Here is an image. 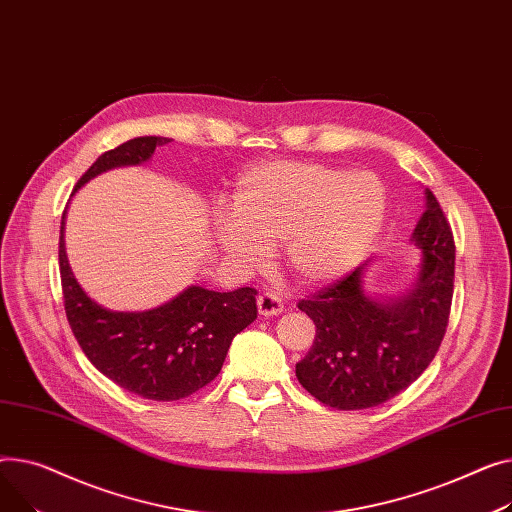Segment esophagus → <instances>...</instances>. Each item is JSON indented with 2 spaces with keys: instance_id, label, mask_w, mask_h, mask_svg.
I'll use <instances>...</instances> for the list:
<instances>
[{
  "instance_id": "34e87169",
  "label": "esophagus",
  "mask_w": 512,
  "mask_h": 512,
  "mask_svg": "<svg viewBox=\"0 0 512 512\" xmlns=\"http://www.w3.org/2000/svg\"><path fill=\"white\" fill-rule=\"evenodd\" d=\"M258 312L260 316H277L283 312V302H281V295L273 293V291H266L262 295H258Z\"/></svg>"
}]
</instances>
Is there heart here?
Masks as SVG:
<instances>
[{
	"label": "heart",
	"instance_id": "1",
	"mask_svg": "<svg viewBox=\"0 0 512 512\" xmlns=\"http://www.w3.org/2000/svg\"><path fill=\"white\" fill-rule=\"evenodd\" d=\"M231 213L217 225L225 252L246 268L281 258L304 285L335 281L368 252L384 221V190L368 171L268 161L237 179Z\"/></svg>",
	"mask_w": 512,
	"mask_h": 512
}]
</instances>
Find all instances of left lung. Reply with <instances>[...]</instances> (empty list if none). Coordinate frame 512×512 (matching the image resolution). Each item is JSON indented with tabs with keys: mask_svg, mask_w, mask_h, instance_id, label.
<instances>
[{
	"mask_svg": "<svg viewBox=\"0 0 512 512\" xmlns=\"http://www.w3.org/2000/svg\"><path fill=\"white\" fill-rule=\"evenodd\" d=\"M422 248L415 287L376 302L362 289V266L299 299L316 324L295 376L312 397L335 409H370L397 397L430 366L444 339L455 287V239L436 196L413 231Z\"/></svg>",
	"mask_w": 512,
	"mask_h": 512,
	"instance_id": "1",
	"label": "left lung"
}]
</instances>
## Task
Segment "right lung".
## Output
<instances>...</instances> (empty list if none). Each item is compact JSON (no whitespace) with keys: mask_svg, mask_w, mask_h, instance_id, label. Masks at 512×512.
Wrapping results in <instances>:
<instances>
[{"mask_svg":"<svg viewBox=\"0 0 512 512\" xmlns=\"http://www.w3.org/2000/svg\"><path fill=\"white\" fill-rule=\"evenodd\" d=\"M169 138L140 136L103 153L78 179L150 159ZM59 275L72 333L101 374L130 393L153 401H177L213 382L237 333L256 320V289L229 293L188 287L169 304L148 312H111L90 299L72 275L59 229Z\"/></svg>","mask_w":512,"mask_h":512,"instance_id":"add662e5","label":"right lung"}]
</instances>
